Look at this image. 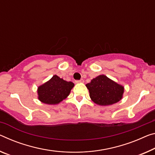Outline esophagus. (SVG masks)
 Wrapping results in <instances>:
<instances>
[{
	"mask_svg": "<svg viewBox=\"0 0 155 155\" xmlns=\"http://www.w3.org/2000/svg\"><path fill=\"white\" fill-rule=\"evenodd\" d=\"M83 81H83V79H81V80L75 81V83H83Z\"/></svg>",
	"mask_w": 155,
	"mask_h": 155,
	"instance_id": "esophagus-1",
	"label": "esophagus"
}]
</instances>
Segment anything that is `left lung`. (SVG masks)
Returning <instances> with one entry per match:
<instances>
[{"mask_svg":"<svg viewBox=\"0 0 155 155\" xmlns=\"http://www.w3.org/2000/svg\"><path fill=\"white\" fill-rule=\"evenodd\" d=\"M91 99L99 105H110L122 99L124 87L105 75H99L86 84Z\"/></svg>","mask_w":155,"mask_h":155,"instance_id":"left-lung-1","label":"left lung"}]
</instances>
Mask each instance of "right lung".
I'll list each match as a JSON object with an SVG mask.
<instances>
[{
	"mask_svg": "<svg viewBox=\"0 0 155 155\" xmlns=\"http://www.w3.org/2000/svg\"><path fill=\"white\" fill-rule=\"evenodd\" d=\"M74 86V84L72 82L66 81L54 75L50 80L38 87V98L43 104H58L68 97Z\"/></svg>",
	"mask_w": 155,
	"mask_h": 155,
	"instance_id": "obj_1",
	"label": "right lung"
}]
</instances>
